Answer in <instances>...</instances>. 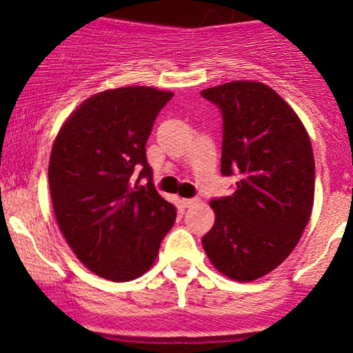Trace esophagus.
Here are the masks:
<instances>
[{
	"instance_id": "obj_1",
	"label": "esophagus",
	"mask_w": 353,
	"mask_h": 353,
	"mask_svg": "<svg viewBox=\"0 0 353 353\" xmlns=\"http://www.w3.org/2000/svg\"><path fill=\"white\" fill-rule=\"evenodd\" d=\"M197 201H199V199H197V197H194V199H182L181 202H182V205H184V208H190V205L196 204Z\"/></svg>"
}]
</instances>
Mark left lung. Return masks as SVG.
Wrapping results in <instances>:
<instances>
[{
  "label": "left lung",
  "mask_w": 353,
  "mask_h": 353,
  "mask_svg": "<svg viewBox=\"0 0 353 353\" xmlns=\"http://www.w3.org/2000/svg\"><path fill=\"white\" fill-rule=\"evenodd\" d=\"M201 94L222 112L221 172L239 176L232 196L210 201L216 222L202 245L221 274L255 281L289 257L309 224L315 189L309 134L264 83L232 81Z\"/></svg>",
  "instance_id": "8db88e82"
}]
</instances>
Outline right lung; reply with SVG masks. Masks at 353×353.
I'll return each instance as SVG.
<instances>
[{
	"label": "right lung",
	"instance_id": "1",
	"mask_svg": "<svg viewBox=\"0 0 353 353\" xmlns=\"http://www.w3.org/2000/svg\"><path fill=\"white\" fill-rule=\"evenodd\" d=\"M172 96L149 86L98 92L64 121L52 144L48 177L56 221L76 257L99 277L143 275L176 221L145 159L154 121ZM136 175L148 184L132 186Z\"/></svg>",
	"mask_w": 353,
	"mask_h": 353
}]
</instances>
